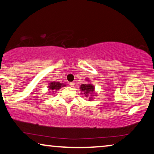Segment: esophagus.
Returning a JSON list of instances; mask_svg holds the SVG:
<instances>
[{"label": "esophagus", "mask_w": 154, "mask_h": 154, "mask_svg": "<svg viewBox=\"0 0 154 154\" xmlns=\"http://www.w3.org/2000/svg\"><path fill=\"white\" fill-rule=\"evenodd\" d=\"M74 85H75L74 82H69V86H70V87H73L74 86Z\"/></svg>", "instance_id": "1"}]
</instances>
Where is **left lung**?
I'll return each instance as SVG.
<instances>
[{"mask_svg": "<svg viewBox=\"0 0 154 154\" xmlns=\"http://www.w3.org/2000/svg\"><path fill=\"white\" fill-rule=\"evenodd\" d=\"M86 80L88 82V83L82 84L80 85V91L82 92L81 94H85V96L86 97H89V100L91 101L93 100L94 96H97L95 92V87H94L93 84L89 83V82H90V80H89V79H87Z\"/></svg>", "mask_w": 154, "mask_h": 154, "instance_id": "obj_1", "label": "left lung"}]
</instances>
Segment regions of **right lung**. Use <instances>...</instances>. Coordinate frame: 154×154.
<instances>
[{"label":"right lung","instance_id":"right-lung-1","mask_svg":"<svg viewBox=\"0 0 154 154\" xmlns=\"http://www.w3.org/2000/svg\"><path fill=\"white\" fill-rule=\"evenodd\" d=\"M66 86L65 85H64L63 83H60L59 82H51L50 83H49L48 85V90L49 91V93L51 92V93H54V92L57 91L59 90L61 87Z\"/></svg>","mask_w":154,"mask_h":154}]
</instances>
